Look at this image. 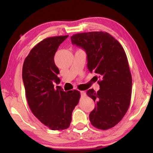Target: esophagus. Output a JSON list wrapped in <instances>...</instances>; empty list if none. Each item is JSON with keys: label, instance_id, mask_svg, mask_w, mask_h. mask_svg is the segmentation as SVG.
Wrapping results in <instances>:
<instances>
[{"label": "esophagus", "instance_id": "obj_1", "mask_svg": "<svg viewBox=\"0 0 153 153\" xmlns=\"http://www.w3.org/2000/svg\"><path fill=\"white\" fill-rule=\"evenodd\" d=\"M80 94H81V96H82V97H84V96H86V92L80 91Z\"/></svg>", "mask_w": 153, "mask_h": 153}]
</instances>
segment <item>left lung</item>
<instances>
[{"label": "left lung", "mask_w": 153, "mask_h": 153, "mask_svg": "<svg viewBox=\"0 0 153 153\" xmlns=\"http://www.w3.org/2000/svg\"><path fill=\"white\" fill-rule=\"evenodd\" d=\"M73 45L84 49L87 67L97 76L100 90L87 91L96 102L89 119L100 129L113 128L122 120L131 100L132 79L125 51L117 40L107 32L76 33L71 37Z\"/></svg>", "instance_id": "left-lung-1"}]
</instances>
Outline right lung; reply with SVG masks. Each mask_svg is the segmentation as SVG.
Returning <instances> with one entry per match:
<instances>
[{"label": "right lung", "mask_w": 153, "mask_h": 153, "mask_svg": "<svg viewBox=\"0 0 153 153\" xmlns=\"http://www.w3.org/2000/svg\"><path fill=\"white\" fill-rule=\"evenodd\" d=\"M68 37H50L37 44L25 58L22 69L28 105L36 117L52 130H62L70 126L72 112L78 104L80 93L64 92L54 88L61 80L54 56L59 45Z\"/></svg>", "instance_id": "1"}]
</instances>
